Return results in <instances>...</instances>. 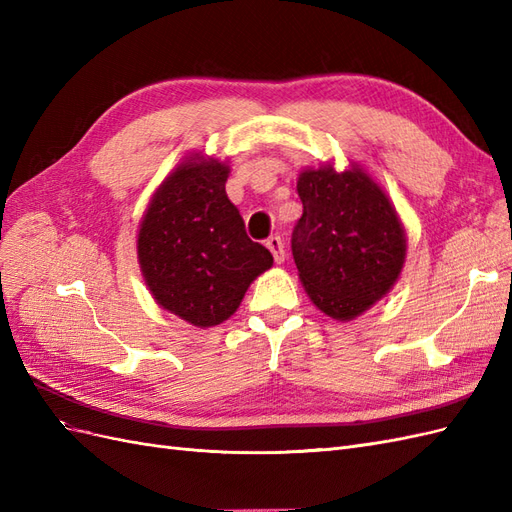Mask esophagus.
<instances>
[{"mask_svg":"<svg viewBox=\"0 0 512 512\" xmlns=\"http://www.w3.org/2000/svg\"><path fill=\"white\" fill-rule=\"evenodd\" d=\"M267 247H269V252L273 254V258H275L277 265H282L284 258H286V252H284V241H282L280 237H271V239H267Z\"/></svg>","mask_w":512,"mask_h":512,"instance_id":"1","label":"esophagus"}]
</instances>
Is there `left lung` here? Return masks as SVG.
I'll list each match as a JSON object with an SVG mask.
<instances>
[{
    "label": "left lung",
    "mask_w": 512,
    "mask_h": 512,
    "mask_svg": "<svg viewBox=\"0 0 512 512\" xmlns=\"http://www.w3.org/2000/svg\"><path fill=\"white\" fill-rule=\"evenodd\" d=\"M303 215L292 256L307 297L333 320L348 322L393 290L406 265V230L389 194L359 162L303 168Z\"/></svg>",
    "instance_id": "1"
}]
</instances>
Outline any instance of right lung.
<instances>
[{
	"label": "right lung",
	"mask_w": 512,
	"mask_h": 512,
	"mask_svg": "<svg viewBox=\"0 0 512 512\" xmlns=\"http://www.w3.org/2000/svg\"><path fill=\"white\" fill-rule=\"evenodd\" d=\"M228 173V162L190 153L158 185L138 224L136 254L151 297L198 329L228 320L273 265L267 247L245 235L226 196Z\"/></svg>",
	"instance_id": "1"
}]
</instances>
